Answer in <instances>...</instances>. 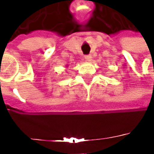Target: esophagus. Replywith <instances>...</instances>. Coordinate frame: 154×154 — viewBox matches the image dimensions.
Segmentation results:
<instances>
[{"label":"esophagus","instance_id":"esophagus-1","mask_svg":"<svg viewBox=\"0 0 154 154\" xmlns=\"http://www.w3.org/2000/svg\"><path fill=\"white\" fill-rule=\"evenodd\" d=\"M85 59H86V62H91L92 61V56H90V55L85 56Z\"/></svg>","mask_w":154,"mask_h":154}]
</instances>
